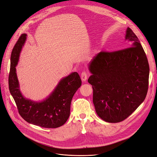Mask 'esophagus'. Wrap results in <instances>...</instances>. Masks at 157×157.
Masks as SVG:
<instances>
[{
    "mask_svg": "<svg viewBox=\"0 0 157 157\" xmlns=\"http://www.w3.org/2000/svg\"><path fill=\"white\" fill-rule=\"evenodd\" d=\"M87 78H88L87 73L85 72V71H82L81 73V79L82 80V81H86V80L87 79Z\"/></svg>",
    "mask_w": 157,
    "mask_h": 157,
    "instance_id": "obj_1",
    "label": "esophagus"
}]
</instances>
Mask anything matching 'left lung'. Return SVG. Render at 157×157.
<instances>
[{
  "label": "left lung",
  "mask_w": 157,
  "mask_h": 157,
  "mask_svg": "<svg viewBox=\"0 0 157 157\" xmlns=\"http://www.w3.org/2000/svg\"><path fill=\"white\" fill-rule=\"evenodd\" d=\"M121 50L101 51L89 65L97 115L109 123L123 121L143 103L148 88L149 64L140 42L130 27Z\"/></svg>",
  "instance_id": "1"
}]
</instances>
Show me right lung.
Segmentation results:
<instances>
[{
	"mask_svg": "<svg viewBox=\"0 0 157 157\" xmlns=\"http://www.w3.org/2000/svg\"><path fill=\"white\" fill-rule=\"evenodd\" d=\"M26 36V34H22L19 37L11 53L9 75L10 93L20 115L27 122L43 128H58L63 125L69 117L71 100L81 86V79L78 73L74 72L63 78L44 101L36 102L25 98L19 90L16 66Z\"/></svg>",
	"mask_w": 157,
	"mask_h": 157,
	"instance_id": "right-lung-1",
	"label": "right lung"
}]
</instances>
